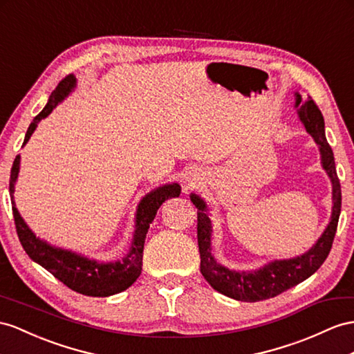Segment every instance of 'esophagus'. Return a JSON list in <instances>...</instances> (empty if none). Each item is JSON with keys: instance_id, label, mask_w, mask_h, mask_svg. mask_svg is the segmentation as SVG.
Masks as SVG:
<instances>
[{"instance_id": "esophagus-1", "label": "esophagus", "mask_w": 354, "mask_h": 354, "mask_svg": "<svg viewBox=\"0 0 354 354\" xmlns=\"http://www.w3.org/2000/svg\"><path fill=\"white\" fill-rule=\"evenodd\" d=\"M188 184H189V185H196V178H194V179H193V178H189Z\"/></svg>"}]
</instances>
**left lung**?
<instances>
[{
	"label": "left lung",
	"mask_w": 354,
	"mask_h": 354,
	"mask_svg": "<svg viewBox=\"0 0 354 354\" xmlns=\"http://www.w3.org/2000/svg\"><path fill=\"white\" fill-rule=\"evenodd\" d=\"M296 104L299 120L305 125L306 131L313 136L314 142L319 145L322 166L329 175L332 183V215L330 223L323 232L314 245L305 254L287 260H274L257 270H232L220 265L212 256L211 248V233L212 224L207 216L206 203L202 197L192 194L193 205L197 207V242L201 251V272L207 283L216 292L229 296L242 302H257L265 301L269 297H275L286 290L297 286L306 278H310L319 269L326 257L329 256L332 242L337 233L338 220L341 214V184L335 169V158L332 148L326 140L324 134V120L317 107L314 100L308 97L306 102H302V97L297 93Z\"/></svg>",
	"instance_id": "obj_1"
}]
</instances>
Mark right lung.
I'll use <instances>...</instances> for the list:
<instances>
[{
  "label": "right lung",
  "mask_w": 354,
  "mask_h": 354,
  "mask_svg": "<svg viewBox=\"0 0 354 354\" xmlns=\"http://www.w3.org/2000/svg\"><path fill=\"white\" fill-rule=\"evenodd\" d=\"M75 86V76L70 75L61 80L58 86L53 89V93L50 94L48 104L44 106L43 111L35 116L32 122L30 124L25 134L24 145L30 140L31 134L37 129V124L41 120H44V118L57 107V104L61 103L62 100L73 91ZM19 165L21 157L17 156L12 166L8 192H10L12 196V209L17 236H19L22 247L26 254L30 256V259L34 260L35 263L43 266L46 270H49L62 284H66L68 288L75 290V292L80 295L106 297L124 292L125 288H129L134 281L139 278L142 272L143 245L145 239H147L149 224L156 218V214L160 209V206L165 203L167 198L178 197L180 194L179 184H166L162 187H158L142 198L140 203L138 205V211H136V229L130 251L120 260L104 263V261H98L76 254L73 251L52 247L48 242H44L35 236L24 221L19 211L16 209V205L13 201L15 184L17 179V174H19Z\"/></svg>",
  "instance_id": "obj_1"
}]
</instances>
